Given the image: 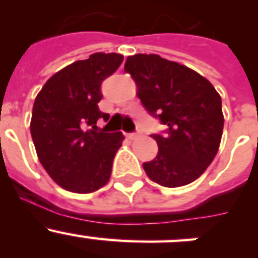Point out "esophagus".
Segmentation results:
<instances>
[{
  "label": "esophagus",
  "mask_w": 258,
  "mask_h": 258,
  "mask_svg": "<svg viewBox=\"0 0 258 258\" xmlns=\"http://www.w3.org/2000/svg\"><path fill=\"white\" fill-rule=\"evenodd\" d=\"M140 136V134L139 132H135V134H130L128 135V139L130 140H135V139H137V137Z\"/></svg>",
  "instance_id": "34e87169"
}]
</instances>
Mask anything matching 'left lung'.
I'll use <instances>...</instances> for the list:
<instances>
[{
	"instance_id": "8db88e82",
	"label": "left lung",
	"mask_w": 258,
	"mask_h": 258,
	"mask_svg": "<svg viewBox=\"0 0 258 258\" xmlns=\"http://www.w3.org/2000/svg\"><path fill=\"white\" fill-rule=\"evenodd\" d=\"M124 71L137 85V96L151 116L167 128L151 135L157 156L144 163L147 176L165 187H179L206 171L220 147L222 101L209 80L158 54L128 56Z\"/></svg>"
}]
</instances>
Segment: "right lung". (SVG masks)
<instances>
[{
    "mask_svg": "<svg viewBox=\"0 0 258 258\" xmlns=\"http://www.w3.org/2000/svg\"><path fill=\"white\" fill-rule=\"evenodd\" d=\"M123 61L119 53L97 52L49 79L33 103L31 136L38 160L58 186L91 194L108 182L122 132L97 131L101 85Z\"/></svg>",
    "mask_w": 258,
    "mask_h": 258,
    "instance_id": "1",
    "label": "right lung"
}]
</instances>
